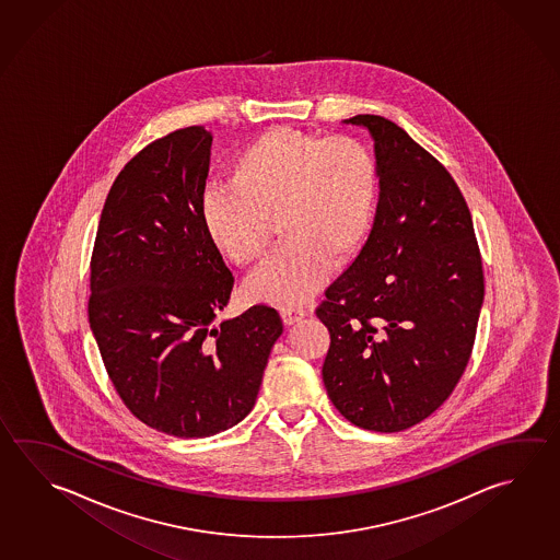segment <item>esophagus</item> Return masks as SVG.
<instances>
[{
  "label": "esophagus",
  "instance_id": "34e87169",
  "mask_svg": "<svg viewBox=\"0 0 560 560\" xmlns=\"http://www.w3.org/2000/svg\"><path fill=\"white\" fill-rule=\"evenodd\" d=\"M280 314L284 317V322L288 326H294L300 319H304V317L307 316V312H305L304 307H295V305H285V307L280 310Z\"/></svg>",
  "mask_w": 560,
  "mask_h": 560
}]
</instances>
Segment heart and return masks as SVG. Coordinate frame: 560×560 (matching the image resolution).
I'll return each instance as SVG.
<instances>
[{
	"instance_id": "obj_1",
	"label": "heart",
	"mask_w": 560,
	"mask_h": 560,
	"mask_svg": "<svg viewBox=\"0 0 560 560\" xmlns=\"http://www.w3.org/2000/svg\"><path fill=\"white\" fill-rule=\"evenodd\" d=\"M378 170L365 143L347 133L270 130L236 155L231 184L201 199L205 231L231 262L265 256L278 219L285 241L246 282L253 300L295 305L346 265L375 217Z\"/></svg>"
}]
</instances>
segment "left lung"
Instances as JSON below:
<instances>
[{
  "label": "left lung",
  "instance_id": "left-lung-1",
  "mask_svg": "<svg viewBox=\"0 0 560 560\" xmlns=\"http://www.w3.org/2000/svg\"><path fill=\"white\" fill-rule=\"evenodd\" d=\"M375 140L378 205L355 262L326 290L324 385L359 428L400 432L444 405L468 365L483 268L471 213L446 167L383 116L359 114Z\"/></svg>",
  "mask_w": 560,
  "mask_h": 560
}]
</instances>
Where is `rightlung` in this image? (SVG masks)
<instances>
[{
    "label": "right lung",
    "instance_id": "1",
    "mask_svg": "<svg viewBox=\"0 0 560 560\" xmlns=\"http://www.w3.org/2000/svg\"><path fill=\"white\" fill-rule=\"evenodd\" d=\"M211 142L189 126L136 153L114 179L92 248L89 322L106 373L133 417L177 438L238 424L282 334L265 304L213 324L234 276L201 219Z\"/></svg>",
    "mask_w": 560,
    "mask_h": 560
}]
</instances>
